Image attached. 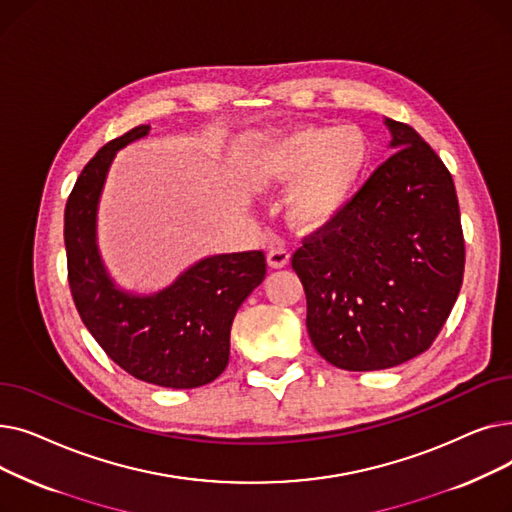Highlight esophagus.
<instances>
[{
	"mask_svg": "<svg viewBox=\"0 0 512 512\" xmlns=\"http://www.w3.org/2000/svg\"><path fill=\"white\" fill-rule=\"evenodd\" d=\"M290 263V253L282 247V242H274L270 253H267V265L272 267V270H282V267H286Z\"/></svg>",
	"mask_w": 512,
	"mask_h": 512,
	"instance_id": "esophagus-1",
	"label": "esophagus"
}]
</instances>
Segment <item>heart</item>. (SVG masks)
Segmentation results:
<instances>
[{
    "label": "heart",
    "instance_id": "heart-1",
    "mask_svg": "<svg viewBox=\"0 0 512 512\" xmlns=\"http://www.w3.org/2000/svg\"><path fill=\"white\" fill-rule=\"evenodd\" d=\"M369 161L371 143L359 126H305L259 143L245 159V176L261 188L292 183L286 218L315 232L353 205Z\"/></svg>",
    "mask_w": 512,
    "mask_h": 512
}]
</instances>
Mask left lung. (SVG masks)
<instances>
[{
	"instance_id": "8db88e82",
	"label": "left lung",
	"mask_w": 512,
	"mask_h": 512,
	"mask_svg": "<svg viewBox=\"0 0 512 512\" xmlns=\"http://www.w3.org/2000/svg\"><path fill=\"white\" fill-rule=\"evenodd\" d=\"M384 124L394 153L353 205L292 257L315 351L348 371L388 369L425 353L465 272L450 172L409 124Z\"/></svg>"
}]
</instances>
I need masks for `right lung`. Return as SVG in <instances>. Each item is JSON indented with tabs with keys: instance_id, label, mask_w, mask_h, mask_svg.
Instances as JSON below:
<instances>
[{
	"instance_id": "right-lung-1",
	"label": "right lung",
	"mask_w": 512,
	"mask_h": 512,
	"mask_svg": "<svg viewBox=\"0 0 512 512\" xmlns=\"http://www.w3.org/2000/svg\"><path fill=\"white\" fill-rule=\"evenodd\" d=\"M149 130H128L80 172L64 211L68 282L80 319L107 357L137 380L188 390L226 369L234 315L263 282L265 255H207L155 292L126 290L112 278L97 242L99 201L116 153Z\"/></svg>"
}]
</instances>
